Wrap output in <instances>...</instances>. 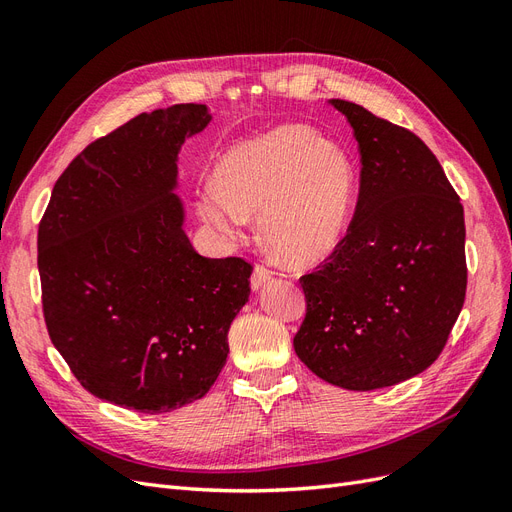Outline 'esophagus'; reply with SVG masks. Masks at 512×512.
<instances>
[{
	"label": "esophagus",
	"instance_id": "obj_1",
	"mask_svg": "<svg viewBox=\"0 0 512 512\" xmlns=\"http://www.w3.org/2000/svg\"><path fill=\"white\" fill-rule=\"evenodd\" d=\"M273 277V271L267 269L265 265H256L254 271H252V277H250V284L254 290H260L262 286H265L269 280Z\"/></svg>",
	"mask_w": 512,
	"mask_h": 512
}]
</instances>
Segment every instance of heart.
<instances>
[{
	"instance_id": "1",
	"label": "heart",
	"mask_w": 512,
	"mask_h": 512,
	"mask_svg": "<svg viewBox=\"0 0 512 512\" xmlns=\"http://www.w3.org/2000/svg\"><path fill=\"white\" fill-rule=\"evenodd\" d=\"M352 200L348 153L303 126H280L226 149L196 209L226 239L258 213L269 250L292 267H312L342 243Z\"/></svg>"
}]
</instances>
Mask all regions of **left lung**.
I'll return each instance as SVG.
<instances>
[{
  "label": "left lung",
  "mask_w": 512,
  "mask_h": 512,
  "mask_svg": "<svg viewBox=\"0 0 512 512\" xmlns=\"http://www.w3.org/2000/svg\"><path fill=\"white\" fill-rule=\"evenodd\" d=\"M361 153L346 237L301 277L305 318L294 352L324 382L374 391L438 359L466 301V224L431 149L367 108L331 100Z\"/></svg>",
  "instance_id": "8db88e82"
}]
</instances>
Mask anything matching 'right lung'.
<instances>
[{"label":"right lung","mask_w":512,"mask_h":512,"mask_svg":"<svg viewBox=\"0 0 512 512\" xmlns=\"http://www.w3.org/2000/svg\"><path fill=\"white\" fill-rule=\"evenodd\" d=\"M205 104L143 113L87 145L38 226L51 342L91 395L145 414L205 397L250 297L252 265L200 256L183 230L177 153Z\"/></svg>","instance_id":"1"}]
</instances>
